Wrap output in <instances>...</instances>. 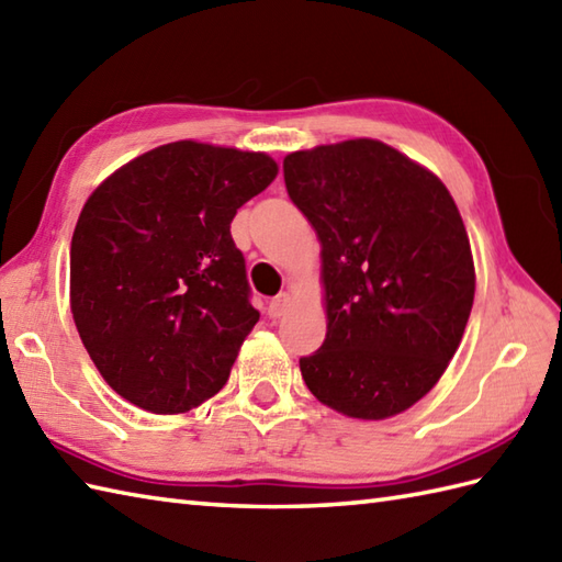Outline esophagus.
I'll return each instance as SVG.
<instances>
[{
    "instance_id": "1",
    "label": "esophagus",
    "mask_w": 562,
    "mask_h": 562,
    "mask_svg": "<svg viewBox=\"0 0 562 562\" xmlns=\"http://www.w3.org/2000/svg\"><path fill=\"white\" fill-rule=\"evenodd\" d=\"M290 308V294H278L274 300L268 302V316L270 318H280L284 312Z\"/></svg>"
}]
</instances>
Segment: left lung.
<instances>
[{
    "mask_svg": "<svg viewBox=\"0 0 562 562\" xmlns=\"http://www.w3.org/2000/svg\"><path fill=\"white\" fill-rule=\"evenodd\" d=\"M284 186L321 241L328 330L302 357L308 391L360 420L408 411L469 324L475 270L445 183L376 139L294 151Z\"/></svg>",
    "mask_w": 562,
    "mask_h": 562,
    "instance_id": "left-lung-1",
    "label": "left lung"
}]
</instances>
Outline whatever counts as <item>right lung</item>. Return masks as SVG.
Instances as JSON below:
<instances>
[{"mask_svg":"<svg viewBox=\"0 0 562 562\" xmlns=\"http://www.w3.org/2000/svg\"><path fill=\"white\" fill-rule=\"evenodd\" d=\"M278 176L268 154L171 142L93 190L69 250L79 338L109 386L173 415L214 396L260 314L232 238Z\"/></svg>","mask_w":562,"mask_h":562,"instance_id":"add662e5","label":"right lung"}]
</instances>
